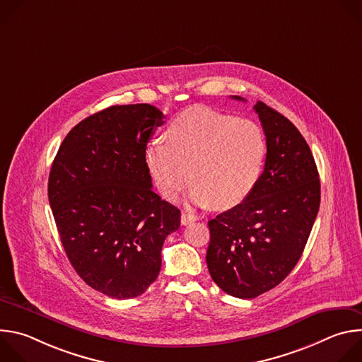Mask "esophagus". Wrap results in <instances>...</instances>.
I'll use <instances>...</instances> for the list:
<instances>
[{"mask_svg":"<svg viewBox=\"0 0 362 362\" xmlns=\"http://www.w3.org/2000/svg\"><path fill=\"white\" fill-rule=\"evenodd\" d=\"M194 221H197V218L192 214V212H183L182 214V218H180V222H182V225H189V223H192V222H194Z\"/></svg>","mask_w":362,"mask_h":362,"instance_id":"obj_1","label":"esophagus"}]
</instances>
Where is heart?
<instances>
[{
	"label": "heart",
	"mask_w": 362,
	"mask_h": 362,
	"mask_svg": "<svg viewBox=\"0 0 362 362\" xmlns=\"http://www.w3.org/2000/svg\"><path fill=\"white\" fill-rule=\"evenodd\" d=\"M163 139L147 144L144 162L168 199L192 179V200L229 208L252 192L264 168L265 133L250 119L194 106L170 122Z\"/></svg>",
	"instance_id": "obj_1"
}]
</instances>
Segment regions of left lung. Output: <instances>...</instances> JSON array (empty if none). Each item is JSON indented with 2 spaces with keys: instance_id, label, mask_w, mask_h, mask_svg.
<instances>
[{
  "instance_id": "obj_1",
  "label": "left lung",
  "mask_w": 362,
  "mask_h": 362,
  "mask_svg": "<svg viewBox=\"0 0 362 362\" xmlns=\"http://www.w3.org/2000/svg\"><path fill=\"white\" fill-rule=\"evenodd\" d=\"M253 109L267 137L264 172L243 202L208 222L206 253L215 284L240 299L262 295L291 274L321 202L318 169L299 130L262 101Z\"/></svg>"
}]
</instances>
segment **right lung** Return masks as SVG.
I'll list each match as a JSON object with an SVG mask.
<instances>
[{"mask_svg":"<svg viewBox=\"0 0 362 362\" xmlns=\"http://www.w3.org/2000/svg\"><path fill=\"white\" fill-rule=\"evenodd\" d=\"M163 113L150 105L112 106L63 140L48 200L70 264L93 289L136 298L156 281L162 246L180 211L151 190L144 151Z\"/></svg>","mask_w":362,"mask_h":362,"instance_id":"add662e5","label":"right lung"}]
</instances>
